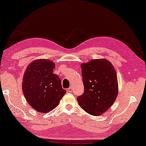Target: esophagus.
I'll use <instances>...</instances> for the list:
<instances>
[{
	"instance_id": "obj_1",
	"label": "esophagus",
	"mask_w": 146,
	"mask_h": 146,
	"mask_svg": "<svg viewBox=\"0 0 146 146\" xmlns=\"http://www.w3.org/2000/svg\"><path fill=\"white\" fill-rule=\"evenodd\" d=\"M72 91H73V88H72V87H71V86H70V87L69 88H68V92H72Z\"/></svg>"
}]
</instances>
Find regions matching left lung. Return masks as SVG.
<instances>
[{
  "mask_svg": "<svg viewBox=\"0 0 146 146\" xmlns=\"http://www.w3.org/2000/svg\"><path fill=\"white\" fill-rule=\"evenodd\" d=\"M84 93L78 97L86 112L97 116L106 111L115 101L118 81L113 65L105 59H96L81 64Z\"/></svg>",
  "mask_w": 146,
  "mask_h": 146,
  "instance_id": "obj_1",
  "label": "left lung"
}]
</instances>
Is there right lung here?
<instances>
[{"label": "right lung", "instance_id": "obj_1", "mask_svg": "<svg viewBox=\"0 0 146 146\" xmlns=\"http://www.w3.org/2000/svg\"><path fill=\"white\" fill-rule=\"evenodd\" d=\"M54 63L49 60L39 59L31 62L24 73L23 92L33 109L47 113L56 107L66 90L61 79L53 73Z\"/></svg>", "mask_w": 146, "mask_h": 146}]
</instances>
